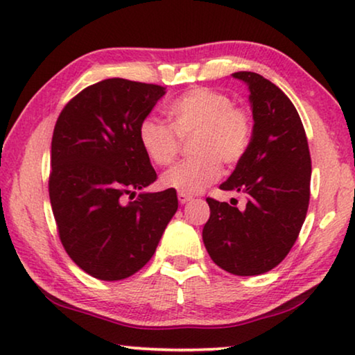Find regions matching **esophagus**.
<instances>
[{"label":"esophagus","mask_w":355,"mask_h":355,"mask_svg":"<svg viewBox=\"0 0 355 355\" xmlns=\"http://www.w3.org/2000/svg\"><path fill=\"white\" fill-rule=\"evenodd\" d=\"M193 199V196H189V194H184V193H178V202L180 204H187V202H189V200Z\"/></svg>","instance_id":"34e87169"}]
</instances>
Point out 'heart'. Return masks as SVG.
<instances>
[{
    "label": "heart",
    "mask_w": 355,
    "mask_h": 355,
    "mask_svg": "<svg viewBox=\"0 0 355 355\" xmlns=\"http://www.w3.org/2000/svg\"><path fill=\"white\" fill-rule=\"evenodd\" d=\"M168 125L145 118L139 141L153 164L167 167L177 159L182 140L189 141V159L162 175L166 188L178 193H200L220 177L221 164L234 167L244 159L253 137V119L236 107L230 95L209 87L189 89L168 105Z\"/></svg>",
    "instance_id": "1"
}]
</instances>
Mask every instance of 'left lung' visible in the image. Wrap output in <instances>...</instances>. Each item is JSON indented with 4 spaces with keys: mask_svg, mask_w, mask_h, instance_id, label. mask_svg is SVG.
I'll return each mask as SVG.
<instances>
[{
    "mask_svg": "<svg viewBox=\"0 0 355 355\" xmlns=\"http://www.w3.org/2000/svg\"><path fill=\"white\" fill-rule=\"evenodd\" d=\"M250 91L253 137L244 159L220 184L244 193V210L207 198L210 218L202 230L209 255L236 276L271 271L288 255L304 223L311 196V155L298 111L258 73L239 71Z\"/></svg>",
    "mask_w": 355,
    "mask_h": 355,
    "instance_id": "obj_1",
    "label": "left lung"
}]
</instances>
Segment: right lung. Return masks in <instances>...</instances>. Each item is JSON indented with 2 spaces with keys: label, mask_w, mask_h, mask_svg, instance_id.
<instances>
[{
  "label": "right lung",
  "mask_w": 355,
  "mask_h": 355,
  "mask_svg": "<svg viewBox=\"0 0 355 355\" xmlns=\"http://www.w3.org/2000/svg\"><path fill=\"white\" fill-rule=\"evenodd\" d=\"M166 87L111 78L87 86L57 118L49 198L68 257L100 280H121L151 260L178 209L175 189L141 193L156 172L139 125ZM127 195L135 201L125 202Z\"/></svg>",
  "instance_id": "obj_1"
}]
</instances>
